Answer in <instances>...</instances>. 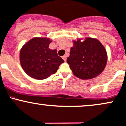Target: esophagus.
<instances>
[{
	"mask_svg": "<svg viewBox=\"0 0 126 126\" xmlns=\"http://www.w3.org/2000/svg\"><path fill=\"white\" fill-rule=\"evenodd\" d=\"M62 58H63V60H64V62H66V59H67V57H66V56H63V57H62Z\"/></svg>",
	"mask_w": 126,
	"mask_h": 126,
	"instance_id": "34e87169",
	"label": "esophagus"
}]
</instances>
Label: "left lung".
<instances>
[{
	"label": "left lung",
	"mask_w": 126,
	"mask_h": 126,
	"mask_svg": "<svg viewBox=\"0 0 126 126\" xmlns=\"http://www.w3.org/2000/svg\"><path fill=\"white\" fill-rule=\"evenodd\" d=\"M74 41L67 63L75 76L90 79L99 75L105 68L108 60L106 51L99 40L85 38Z\"/></svg>",
	"instance_id": "left-lung-1"
}]
</instances>
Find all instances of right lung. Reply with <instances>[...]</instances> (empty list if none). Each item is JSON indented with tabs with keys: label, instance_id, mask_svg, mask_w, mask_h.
<instances>
[{
	"label": "right lung",
	"instance_id": "1",
	"mask_svg": "<svg viewBox=\"0 0 126 126\" xmlns=\"http://www.w3.org/2000/svg\"><path fill=\"white\" fill-rule=\"evenodd\" d=\"M52 41L48 38L36 37L25 44L20 53L22 68L28 75L36 79H44L56 74L64 60L56 49H51Z\"/></svg>",
	"mask_w": 126,
	"mask_h": 126
}]
</instances>
